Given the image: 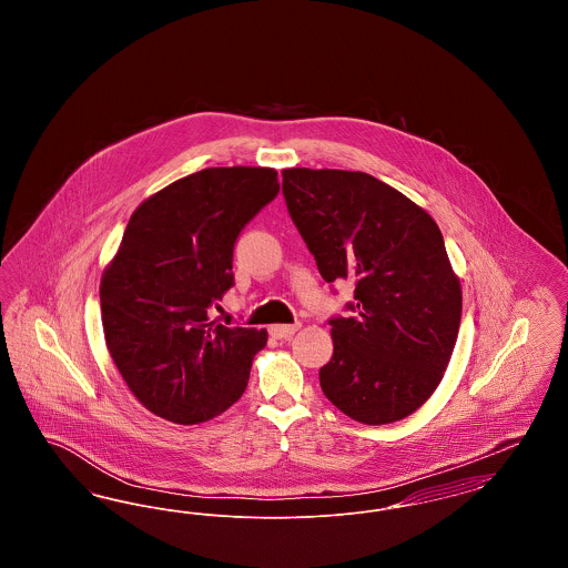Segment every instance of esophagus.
Listing matches in <instances>:
<instances>
[{"label": "esophagus", "instance_id": "esophagus-1", "mask_svg": "<svg viewBox=\"0 0 568 568\" xmlns=\"http://www.w3.org/2000/svg\"><path fill=\"white\" fill-rule=\"evenodd\" d=\"M297 327L300 324L292 325H272L271 334L274 338H281V341H287V338H292L294 334L297 332Z\"/></svg>", "mask_w": 568, "mask_h": 568}]
</instances>
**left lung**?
Segmentation results:
<instances>
[{"label":"left lung","mask_w":568,"mask_h":568,"mask_svg":"<svg viewBox=\"0 0 568 568\" xmlns=\"http://www.w3.org/2000/svg\"><path fill=\"white\" fill-rule=\"evenodd\" d=\"M283 195L325 283L355 285L352 315L329 320L325 398L368 426L405 419L438 387L462 320L438 225L366 172L290 168Z\"/></svg>","instance_id":"obj_1"}]
</instances>
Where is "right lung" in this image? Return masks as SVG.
I'll use <instances>...</instances> for the list:
<instances>
[{"mask_svg": "<svg viewBox=\"0 0 568 568\" xmlns=\"http://www.w3.org/2000/svg\"><path fill=\"white\" fill-rule=\"evenodd\" d=\"M278 193L272 168H206L144 200L100 285L110 355L135 398L174 424L209 422L246 389L266 329L211 320L234 244Z\"/></svg>", "mask_w": 568, "mask_h": 568, "instance_id": "right-lung-1", "label": "right lung"}]
</instances>
